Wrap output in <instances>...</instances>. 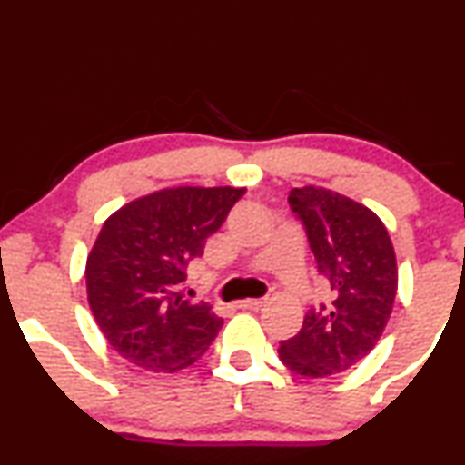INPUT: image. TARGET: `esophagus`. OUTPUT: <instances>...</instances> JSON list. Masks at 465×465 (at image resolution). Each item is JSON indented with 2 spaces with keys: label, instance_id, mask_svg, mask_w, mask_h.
<instances>
[{
  "label": "esophagus",
  "instance_id": "obj_1",
  "mask_svg": "<svg viewBox=\"0 0 465 465\" xmlns=\"http://www.w3.org/2000/svg\"><path fill=\"white\" fill-rule=\"evenodd\" d=\"M264 305H266L264 299H244V301H240V307H242V310L257 312V310H262Z\"/></svg>",
  "mask_w": 465,
  "mask_h": 465
}]
</instances>
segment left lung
I'll return each mask as SVG.
<instances>
[{
    "label": "left lung",
    "instance_id": "obj_1",
    "mask_svg": "<svg viewBox=\"0 0 465 465\" xmlns=\"http://www.w3.org/2000/svg\"><path fill=\"white\" fill-rule=\"evenodd\" d=\"M288 201L303 221L333 301L307 312L301 331L283 340L277 353L290 372L321 379L349 371L381 340L399 268L383 221L360 201L322 186L292 188Z\"/></svg>",
    "mask_w": 465,
    "mask_h": 465
}]
</instances>
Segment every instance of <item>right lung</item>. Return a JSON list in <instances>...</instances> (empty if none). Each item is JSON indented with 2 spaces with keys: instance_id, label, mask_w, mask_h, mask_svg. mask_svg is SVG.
I'll return each mask as SVG.
<instances>
[{
  "instance_id": "1",
  "label": "right lung",
  "mask_w": 465,
  "mask_h": 465,
  "mask_svg": "<svg viewBox=\"0 0 465 465\" xmlns=\"http://www.w3.org/2000/svg\"><path fill=\"white\" fill-rule=\"evenodd\" d=\"M247 188L175 186L130 201L105 218L86 257V296L99 331L134 366L177 372L221 329L212 305L190 303L186 266L203 255Z\"/></svg>"
}]
</instances>
